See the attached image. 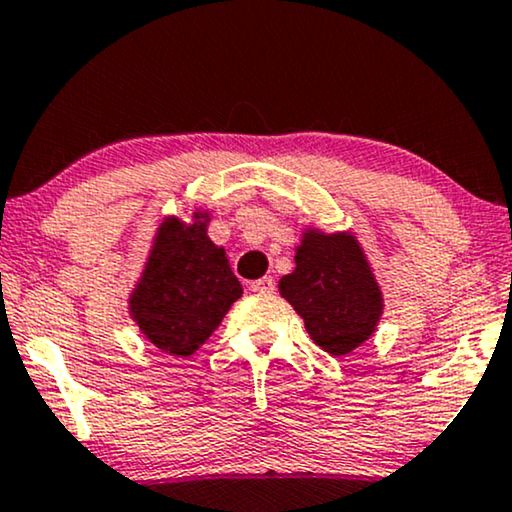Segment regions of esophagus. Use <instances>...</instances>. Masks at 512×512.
I'll return each instance as SVG.
<instances>
[{"mask_svg":"<svg viewBox=\"0 0 512 512\" xmlns=\"http://www.w3.org/2000/svg\"><path fill=\"white\" fill-rule=\"evenodd\" d=\"M250 288H252V291H255V293L269 295V293H274V291H276V283H274L272 276H264V279L252 281V283H250Z\"/></svg>","mask_w":512,"mask_h":512,"instance_id":"1","label":"esophagus"}]
</instances>
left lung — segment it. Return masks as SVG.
Masks as SVG:
<instances>
[{
  "label": "left lung",
  "mask_w": 512,
  "mask_h": 512,
  "mask_svg": "<svg viewBox=\"0 0 512 512\" xmlns=\"http://www.w3.org/2000/svg\"><path fill=\"white\" fill-rule=\"evenodd\" d=\"M279 293L305 319L312 341L334 357L369 341L384 315V291L353 231L305 226Z\"/></svg>",
  "instance_id": "left-lung-1"
}]
</instances>
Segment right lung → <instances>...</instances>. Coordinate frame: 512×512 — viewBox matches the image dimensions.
<instances>
[{"instance_id":"right-lung-1","label":"right lung","mask_w":512,"mask_h":512,"mask_svg":"<svg viewBox=\"0 0 512 512\" xmlns=\"http://www.w3.org/2000/svg\"><path fill=\"white\" fill-rule=\"evenodd\" d=\"M209 221L202 207L164 214L126 300L140 334L176 357L193 355L243 295L226 250L207 236Z\"/></svg>"}]
</instances>
